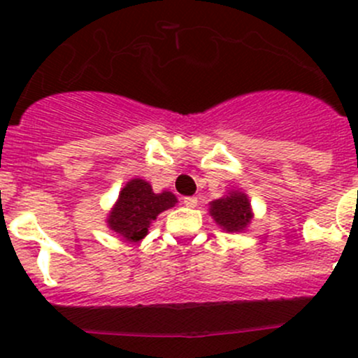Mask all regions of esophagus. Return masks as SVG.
I'll return each mask as SVG.
<instances>
[{"label":"esophagus","mask_w":358,"mask_h":358,"mask_svg":"<svg viewBox=\"0 0 358 358\" xmlns=\"http://www.w3.org/2000/svg\"><path fill=\"white\" fill-rule=\"evenodd\" d=\"M183 204L187 208H195L197 206V197H183Z\"/></svg>","instance_id":"1"}]
</instances>
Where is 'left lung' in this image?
I'll list each match as a JSON object with an SVG mask.
<instances>
[{"label":"left lung","mask_w":358,"mask_h":358,"mask_svg":"<svg viewBox=\"0 0 358 358\" xmlns=\"http://www.w3.org/2000/svg\"><path fill=\"white\" fill-rule=\"evenodd\" d=\"M210 216L227 231H242L250 223L252 213L248 199L242 192H231L210 204Z\"/></svg>","instance_id":"left-lung-1"}]
</instances>
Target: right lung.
Returning a JSON list of instances; mask_svg holds the SVG:
<instances>
[{
    "instance_id": "obj_1",
    "label": "right lung",
    "mask_w": 358,
    "mask_h": 358,
    "mask_svg": "<svg viewBox=\"0 0 358 358\" xmlns=\"http://www.w3.org/2000/svg\"><path fill=\"white\" fill-rule=\"evenodd\" d=\"M175 204L176 197L173 194H154L148 182L135 178L120 192L118 202L108 217V224L123 238L138 242L148 235L150 221Z\"/></svg>"
}]
</instances>
